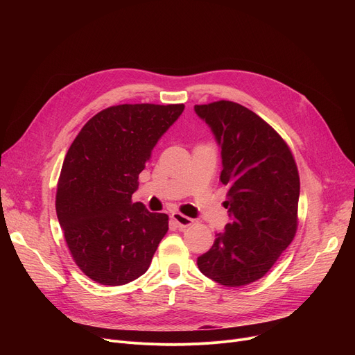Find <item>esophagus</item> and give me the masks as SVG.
Here are the masks:
<instances>
[{
  "label": "esophagus",
  "mask_w": 355,
  "mask_h": 355,
  "mask_svg": "<svg viewBox=\"0 0 355 355\" xmlns=\"http://www.w3.org/2000/svg\"><path fill=\"white\" fill-rule=\"evenodd\" d=\"M171 218L175 221V225H177L180 229L189 227V226H191L193 223H194L193 218H190V217H187V216H184V214H181V213H173V214H171Z\"/></svg>",
  "instance_id": "obj_1"
}]
</instances>
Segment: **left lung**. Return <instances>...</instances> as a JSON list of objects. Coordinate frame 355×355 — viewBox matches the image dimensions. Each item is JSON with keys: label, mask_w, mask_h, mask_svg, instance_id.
I'll use <instances>...</instances> for the list:
<instances>
[{"label": "left lung", "mask_w": 355, "mask_h": 355, "mask_svg": "<svg viewBox=\"0 0 355 355\" xmlns=\"http://www.w3.org/2000/svg\"><path fill=\"white\" fill-rule=\"evenodd\" d=\"M194 109L221 148L233 217L197 265L220 285L245 286L272 269L296 234L300 173L286 141L250 109L230 101Z\"/></svg>", "instance_id": "obj_1"}]
</instances>
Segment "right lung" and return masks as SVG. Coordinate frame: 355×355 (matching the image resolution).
Instances as JSON below:
<instances>
[{
    "mask_svg": "<svg viewBox=\"0 0 355 355\" xmlns=\"http://www.w3.org/2000/svg\"><path fill=\"white\" fill-rule=\"evenodd\" d=\"M184 105L123 103L90 118L64 157L55 213L74 263L101 285L144 275L168 232V216L134 202L138 175Z\"/></svg>",
    "mask_w": 355,
    "mask_h": 355,
    "instance_id": "1",
    "label": "right lung"
}]
</instances>
